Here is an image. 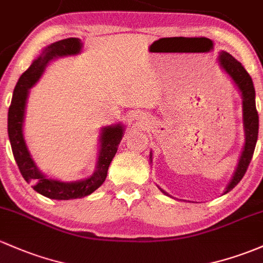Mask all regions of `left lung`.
<instances>
[{"instance_id": "obj_1", "label": "left lung", "mask_w": 263, "mask_h": 263, "mask_svg": "<svg viewBox=\"0 0 263 263\" xmlns=\"http://www.w3.org/2000/svg\"><path fill=\"white\" fill-rule=\"evenodd\" d=\"M218 64L224 70V72L232 79V81L238 87L239 92L242 97V109H243V128H245V146L242 151L241 157H239L238 164H237L236 171H234L232 179L228 183L224 193H228L230 191L236 187L245 176L248 165H250L251 159H252L253 152H255L257 138H258V112L256 109V92L255 86H253L252 79L250 74L246 71L239 61H237L232 55L228 52L222 51L218 56ZM152 158V153H151ZM162 191V189H160ZM163 193L168 196L164 191Z\"/></svg>"}]
</instances>
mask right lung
Listing matches in <instances>:
<instances>
[{
  "instance_id": "right-lung-1",
  "label": "right lung",
  "mask_w": 263,
  "mask_h": 263,
  "mask_svg": "<svg viewBox=\"0 0 263 263\" xmlns=\"http://www.w3.org/2000/svg\"><path fill=\"white\" fill-rule=\"evenodd\" d=\"M83 42L80 39L70 37L49 45L42 50L41 55L31 64V66L18 79L13 90L12 101L8 109L7 132L10 138L13 157L21 172L22 177L27 183L32 184L33 189L42 196L51 199H76L89 196L97 191L105 180L110 163L118 152L121 138L124 135V126L121 124L101 128L100 149L97 163V169L92 176L75 182H61L58 179H50L42 174L31 157L27 144L24 137V119L26 110L27 97L30 89L41 78L45 67L50 61L63 56L78 55L81 51Z\"/></svg>"
}]
</instances>
